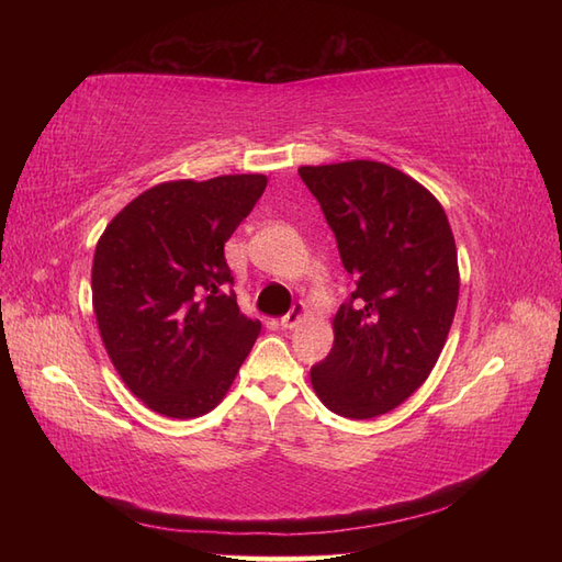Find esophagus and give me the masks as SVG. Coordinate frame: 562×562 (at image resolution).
<instances>
[{"instance_id": "obj_1", "label": "esophagus", "mask_w": 562, "mask_h": 562, "mask_svg": "<svg viewBox=\"0 0 562 562\" xmlns=\"http://www.w3.org/2000/svg\"><path fill=\"white\" fill-rule=\"evenodd\" d=\"M304 318H306V306H304L302 302H296V304H292L290 314H284V316L280 318V326H282V328H288V330H292V328L300 326Z\"/></svg>"}]
</instances>
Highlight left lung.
<instances>
[{
    "label": "left lung",
    "instance_id": "left-lung-1",
    "mask_svg": "<svg viewBox=\"0 0 562 562\" xmlns=\"http://www.w3.org/2000/svg\"><path fill=\"white\" fill-rule=\"evenodd\" d=\"M355 290L312 367L326 408L350 420L389 413L425 384L459 302L457 244L437 198L381 161L302 166Z\"/></svg>",
    "mask_w": 562,
    "mask_h": 562
}]
</instances>
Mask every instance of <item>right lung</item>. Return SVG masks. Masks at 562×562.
I'll return each instance as SVG.
<instances>
[{"label":"right lung","mask_w":562,"mask_h":562,"mask_svg":"<svg viewBox=\"0 0 562 562\" xmlns=\"http://www.w3.org/2000/svg\"><path fill=\"white\" fill-rule=\"evenodd\" d=\"M268 178L169 181L115 214L91 268L93 314L113 367L147 408L198 417L217 405L260 333L238 312L224 244Z\"/></svg>","instance_id":"right-lung-1"}]
</instances>
